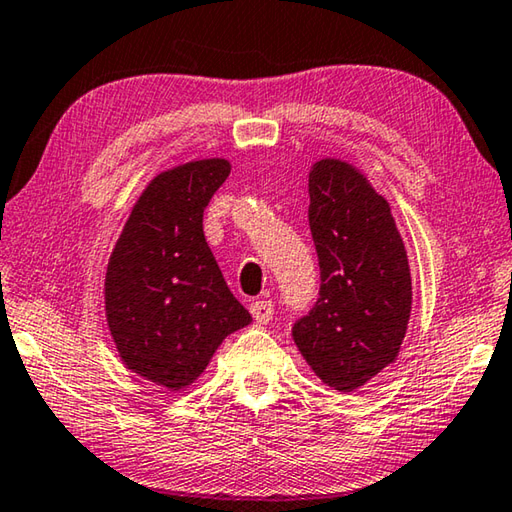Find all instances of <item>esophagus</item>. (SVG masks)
<instances>
[{
	"label": "esophagus",
	"mask_w": 512,
	"mask_h": 512,
	"mask_svg": "<svg viewBox=\"0 0 512 512\" xmlns=\"http://www.w3.org/2000/svg\"><path fill=\"white\" fill-rule=\"evenodd\" d=\"M249 312H251V317L258 321V324H267V321H270L274 315V306H272V301H254L249 306Z\"/></svg>",
	"instance_id": "1"
}]
</instances>
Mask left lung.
<instances>
[{
  "label": "left lung",
  "instance_id": "8db88e82",
  "mask_svg": "<svg viewBox=\"0 0 512 512\" xmlns=\"http://www.w3.org/2000/svg\"><path fill=\"white\" fill-rule=\"evenodd\" d=\"M308 193L321 290L292 337L317 378L346 393L398 360L411 317L409 258L389 202L351 161H315Z\"/></svg>",
  "mask_w": 512,
  "mask_h": 512
}]
</instances>
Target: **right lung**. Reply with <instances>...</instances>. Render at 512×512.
<instances>
[{"instance_id":"1","label":"right lung","mask_w":512,"mask_h":512,"mask_svg":"<svg viewBox=\"0 0 512 512\" xmlns=\"http://www.w3.org/2000/svg\"><path fill=\"white\" fill-rule=\"evenodd\" d=\"M231 173L209 157L166 168L134 202L105 270V321L125 369L173 393L251 324L204 238L202 218Z\"/></svg>"}]
</instances>
